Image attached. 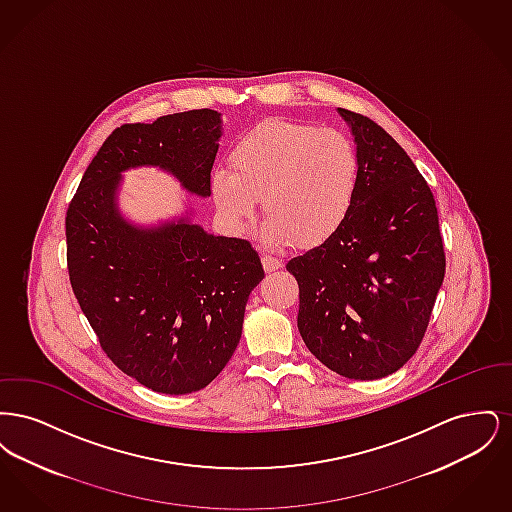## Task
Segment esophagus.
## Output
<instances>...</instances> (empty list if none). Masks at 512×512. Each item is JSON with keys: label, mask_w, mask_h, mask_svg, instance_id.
I'll list each match as a JSON object with an SVG mask.
<instances>
[{"label": "esophagus", "mask_w": 512, "mask_h": 512, "mask_svg": "<svg viewBox=\"0 0 512 512\" xmlns=\"http://www.w3.org/2000/svg\"><path fill=\"white\" fill-rule=\"evenodd\" d=\"M263 267L267 272H272V270H278L282 267V261L278 257H272V255H263Z\"/></svg>", "instance_id": "obj_1"}]
</instances>
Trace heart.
Wrapping results in <instances>:
<instances>
[{
	"instance_id": "b5f03b06",
	"label": "heart",
	"mask_w": 512,
	"mask_h": 512,
	"mask_svg": "<svg viewBox=\"0 0 512 512\" xmlns=\"http://www.w3.org/2000/svg\"><path fill=\"white\" fill-rule=\"evenodd\" d=\"M230 165L211 184L222 217L245 226L263 197L270 244H324L349 217L361 184V155L347 134L286 119L247 130Z\"/></svg>"
}]
</instances>
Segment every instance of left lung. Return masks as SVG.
I'll use <instances>...</instances> for the list:
<instances>
[{"label":"left lung","instance_id":"8db88e82","mask_svg":"<svg viewBox=\"0 0 512 512\" xmlns=\"http://www.w3.org/2000/svg\"><path fill=\"white\" fill-rule=\"evenodd\" d=\"M361 155L357 199L340 230L286 265L297 328L318 361L353 380L405 365L426 334L445 276L436 199L407 151L365 115L338 109Z\"/></svg>","mask_w":512,"mask_h":512}]
</instances>
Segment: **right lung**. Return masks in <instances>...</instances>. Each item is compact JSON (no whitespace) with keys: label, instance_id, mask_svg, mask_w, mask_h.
Masks as SVG:
<instances>
[{"label":"right lung","instance_id":"obj_1","mask_svg":"<svg viewBox=\"0 0 512 512\" xmlns=\"http://www.w3.org/2000/svg\"><path fill=\"white\" fill-rule=\"evenodd\" d=\"M220 113L194 109L122 124L99 147L67 209L74 297L105 355L157 393L209 386L234 355L245 303L265 278L247 240L190 219L140 228L117 207L121 172L159 167L190 194L211 195Z\"/></svg>","mask_w":512,"mask_h":512}]
</instances>
